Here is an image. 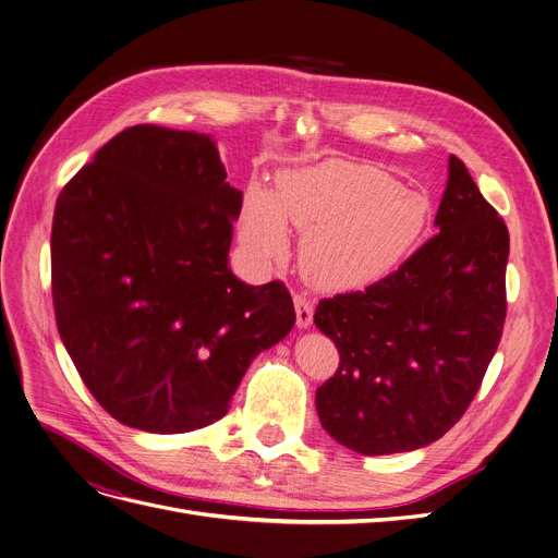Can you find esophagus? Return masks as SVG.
<instances>
[{
	"mask_svg": "<svg viewBox=\"0 0 558 558\" xmlns=\"http://www.w3.org/2000/svg\"><path fill=\"white\" fill-rule=\"evenodd\" d=\"M294 307H296V326H299L301 330L310 328V326H312V317H314V305H312V301L305 299V296H301V294H296V296H294Z\"/></svg>",
	"mask_w": 558,
	"mask_h": 558,
	"instance_id": "obj_1",
	"label": "esophagus"
}]
</instances>
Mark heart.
Wrapping results in <instances>:
<instances>
[{"mask_svg": "<svg viewBox=\"0 0 558 558\" xmlns=\"http://www.w3.org/2000/svg\"><path fill=\"white\" fill-rule=\"evenodd\" d=\"M428 201L380 168L328 159L287 171L271 193L253 182L241 203L239 239L266 269L289 253L287 226L303 232L299 262L326 292L367 287L392 274L417 244Z\"/></svg>", "mask_w": 558, "mask_h": 558, "instance_id": "obj_1", "label": "heart"}]
</instances>
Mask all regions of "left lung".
I'll use <instances>...</instances> for the list:
<instances>
[{
	"instance_id": "left-lung-1",
	"label": "left lung",
	"mask_w": 558,
	"mask_h": 558,
	"mask_svg": "<svg viewBox=\"0 0 558 558\" xmlns=\"http://www.w3.org/2000/svg\"><path fill=\"white\" fill-rule=\"evenodd\" d=\"M438 234L365 292L337 294L314 324L339 369L314 397L330 438L365 456L426 447L463 417L506 319L508 230L465 163L449 157Z\"/></svg>"
}]
</instances>
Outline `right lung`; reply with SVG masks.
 Listing matches in <instances>:
<instances>
[{"mask_svg": "<svg viewBox=\"0 0 558 558\" xmlns=\"http://www.w3.org/2000/svg\"><path fill=\"white\" fill-rule=\"evenodd\" d=\"M209 134L136 125L72 178L52 223L61 342L107 413L148 433L221 420L294 328L282 282L230 271L241 191Z\"/></svg>", "mask_w": 558, "mask_h": 558, "instance_id": "obj_1", "label": "right lung"}]
</instances>
